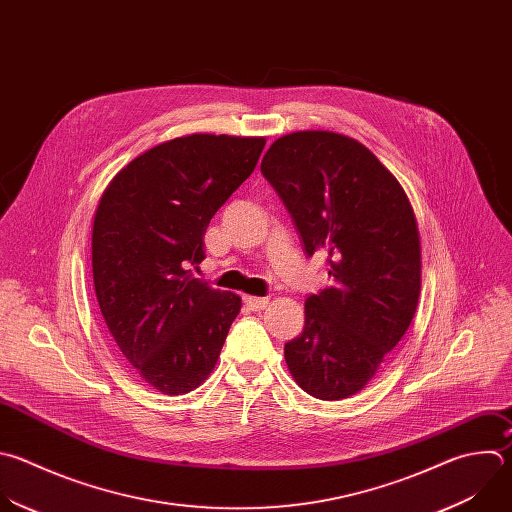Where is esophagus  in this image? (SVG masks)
Here are the masks:
<instances>
[{"mask_svg":"<svg viewBox=\"0 0 512 512\" xmlns=\"http://www.w3.org/2000/svg\"><path fill=\"white\" fill-rule=\"evenodd\" d=\"M243 301L247 303V307L249 309H253V311H261V309H265L267 307V303H269V299L267 297H253V295H245L243 297Z\"/></svg>","mask_w":512,"mask_h":512,"instance_id":"1","label":"esophagus"}]
</instances>
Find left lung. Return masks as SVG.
Here are the masks:
<instances>
[{
    "mask_svg": "<svg viewBox=\"0 0 512 512\" xmlns=\"http://www.w3.org/2000/svg\"><path fill=\"white\" fill-rule=\"evenodd\" d=\"M261 173L287 207L307 257L327 255L333 285L305 299L285 344L297 386L319 400L358 394L406 333L420 297V233L390 170L358 140L327 130L277 138Z\"/></svg>",
    "mask_w": 512,
    "mask_h": 512,
    "instance_id": "1",
    "label": "left lung"
}]
</instances>
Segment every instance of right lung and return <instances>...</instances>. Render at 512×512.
Returning a JSON list of instances; mask_svg holds the SVG:
<instances>
[{
	"mask_svg": "<svg viewBox=\"0 0 512 512\" xmlns=\"http://www.w3.org/2000/svg\"><path fill=\"white\" fill-rule=\"evenodd\" d=\"M265 138L191 134L128 162L100 197L92 275L120 354L166 396L213 372L241 297L193 277L213 215L249 179Z\"/></svg>",
	"mask_w": 512,
	"mask_h": 512,
	"instance_id": "right-lung-1",
	"label": "right lung"
}]
</instances>
